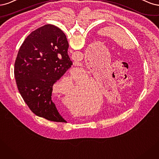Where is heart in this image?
Masks as SVG:
<instances>
[{
	"label": "heart",
	"instance_id": "1",
	"mask_svg": "<svg viewBox=\"0 0 159 159\" xmlns=\"http://www.w3.org/2000/svg\"><path fill=\"white\" fill-rule=\"evenodd\" d=\"M86 79H88V76H86ZM63 80V83H65L66 84V85H69L71 83H70V80H71V78L70 77H66V78H64V79L63 80ZM63 94H65V95H66V94H67V92L66 91H64L63 93ZM83 98V96H73V99H78V98Z\"/></svg>",
	"mask_w": 159,
	"mask_h": 159
}]
</instances>
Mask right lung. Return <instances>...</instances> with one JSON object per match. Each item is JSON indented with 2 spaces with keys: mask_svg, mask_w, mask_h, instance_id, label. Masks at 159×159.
<instances>
[{
  "mask_svg": "<svg viewBox=\"0 0 159 159\" xmlns=\"http://www.w3.org/2000/svg\"><path fill=\"white\" fill-rule=\"evenodd\" d=\"M66 35L53 25L32 32L20 47L14 64L18 89L38 116L56 122L66 121L52 100L53 86L73 65Z\"/></svg>",
  "mask_w": 159,
  "mask_h": 159,
  "instance_id": "right-lung-1",
  "label": "right lung"
}]
</instances>
